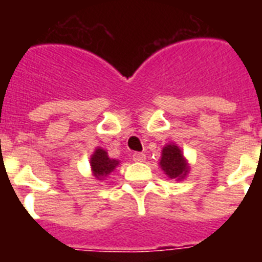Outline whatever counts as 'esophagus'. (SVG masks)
Returning a JSON list of instances; mask_svg holds the SVG:
<instances>
[{"label":"esophagus","mask_w":262,"mask_h":262,"mask_svg":"<svg viewBox=\"0 0 262 262\" xmlns=\"http://www.w3.org/2000/svg\"><path fill=\"white\" fill-rule=\"evenodd\" d=\"M133 160L136 161V163H143L145 160V155L142 154V152H135V154L133 155Z\"/></svg>","instance_id":"34e87169"}]
</instances>
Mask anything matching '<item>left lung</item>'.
<instances>
[{"instance_id":"left-lung-1","label":"left lung","mask_w":262,"mask_h":262,"mask_svg":"<svg viewBox=\"0 0 262 262\" xmlns=\"http://www.w3.org/2000/svg\"><path fill=\"white\" fill-rule=\"evenodd\" d=\"M159 165L169 178L182 181L190 172V164L184 156V152L176 143H168L163 147Z\"/></svg>"}]
</instances>
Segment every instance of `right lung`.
Returning a JSON list of instances; mask_svg holds the SVG:
<instances>
[{
  "mask_svg": "<svg viewBox=\"0 0 262 262\" xmlns=\"http://www.w3.org/2000/svg\"><path fill=\"white\" fill-rule=\"evenodd\" d=\"M89 163L92 174H93L98 181L106 180V177H107V176L120 164L119 160L108 157L107 152H106L102 147H97L96 149H94L93 155L90 156Z\"/></svg>",
  "mask_w": 262,
  "mask_h": 262,
  "instance_id": "1",
  "label": "right lung"
}]
</instances>
